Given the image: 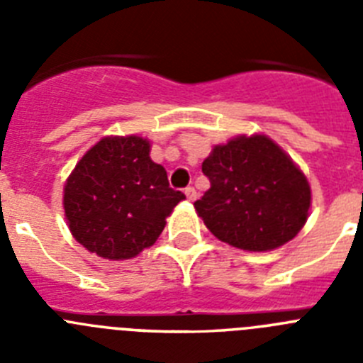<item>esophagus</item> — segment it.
Wrapping results in <instances>:
<instances>
[{"label": "esophagus", "mask_w": 363, "mask_h": 363, "mask_svg": "<svg viewBox=\"0 0 363 363\" xmlns=\"http://www.w3.org/2000/svg\"><path fill=\"white\" fill-rule=\"evenodd\" d=\"M185 196H187L189 201L196 200L198 194H196V191H194V187H187V189H185Z\"/></svg>", "instance_id": "34e87169"}]
</instances>
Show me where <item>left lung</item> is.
<instances>
[{"label":"left lung","mask_w":363,"mask_h":363,"mask_svg":"<svg viewBox=\"0 0 363 363\" xmlns=\"http://www.w3.org/2000/svg\"><path fill=\"white\" fill-rule=\"evenodd\" d=\"M201 171L211 189L194 201V209L221 242L267 252L291 242L306 225L309 182L265 134H240L214 145Z\"/></svg>","instance_id":"1"}]
</instances>
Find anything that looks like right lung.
Segmentation results:
<instances>
[{
    "label": "right lung",
    "mask_w": 363,
    "mask_h": 363,
    "mask_svg": "<svg viewBox=\"0 0 363 363\" xmlns=\"http://www.w3.org/2000/svg\"><path fill=\"white\" fill-rule=\"evenodd\" d=\"M184 192L150 160L147 138L105 136L82 156L63 187L74 240L105 259H130L156 243Z\"/></svg>",
    "instance_id": "1"
}]
</instances>
